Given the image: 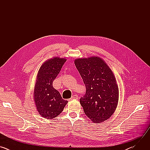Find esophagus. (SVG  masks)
Wrapping results in <instances>:
<instances>
[{
	"mask_svg": "<svg viewBox=\"0 0 150 150\" xmlns=\"http://www.w3.org/2000/svg\"><path fill=\"white\" fill-rule=\"evenodd\" d=\"M78 98V96L77 95H74L72 96V97L69 99V100H74V99H75V100H77Z\"/></svg>",
	"mask_w": 150,
	"mask_h": 150,
	"instance_id": "1",
	"label": "esophagus"
}]
</instances>
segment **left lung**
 <instances>
[{"mask_svg": "<svg viewBox=\"0 0 150 150\" xmlns=\"http://www.w3.org/2000/svg\"><path fill=\"white\" fill-rule=\"evenodd\" d=\"M74 63L86 87V93L79 100L85 114L93 123L103 122L117 108L119 88L116 78L98 56L78 58Z\"/></svg>", "mask_w": 150, "mask_h": 150, "instance_id": "1", "label": "left lung"}]
</instances>
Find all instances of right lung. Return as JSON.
<instances>
[{
  "label": "right lung",
  "instance_id": "add662e5",
  "mask_svg": "<svg viewBox=\"0 0 150 150\" xmlns=\"http://www.w3.org/2000/svg\"><path fill=\"white\" fill-rule=\"evenodd\" d=\"M65 58L53 57L45 61L40 68L34 90V100L39 115L45 119L57 117L68 101L62 99L53 87V82L61 70Z\"/></svg>",
  "mask_w": 150,
  "mask_h": 150
}]
</instances>
